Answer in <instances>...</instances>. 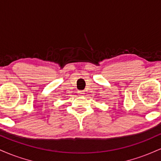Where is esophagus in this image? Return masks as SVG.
Returning a JSON list of instances; mask_svg holds the SVG:
<instances>
[{
  "mask_svg": "<svg viewBox=\"0 0 161 161\" xmlns=\"http://www.w3.org/2000/svg\"><path fill=\"white\" fill-rule=\"evenodd\" d=\"M78 95L80 96H82L85 95V92L84 91H78Z\"/></svg>",
  "mask_w": 161,
  "mask_h": 161,
  "instance_id": "esophagus-1",
  "label": "esophagus"
}]
</instances>
